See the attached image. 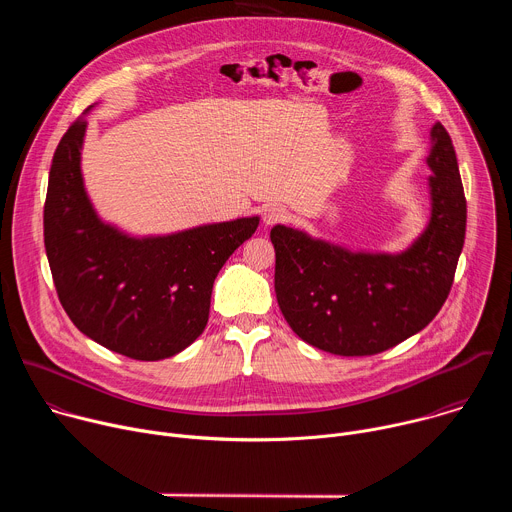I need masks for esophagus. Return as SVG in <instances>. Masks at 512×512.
<instances>
[{"instance_id": "esophagus-1", "label": "esophagus", "mask_w": 512, "mask_h": 512, "mask_svg": "<svg viewBox=\"0 0 512 512\" xmlns=\"http://www.w3.org/2000/svg\"><path fill=\"white\" fill-rule=\"evenodd\" d=\"M285 218H287V210H285L281 204H271V206H267V208L263 210V223H265L267 227L277 225V223H283Z\"/></svg>"}]
</instances>
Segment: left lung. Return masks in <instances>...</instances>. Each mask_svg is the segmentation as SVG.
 I'll return each instance as SVG.
<instances>
[{
    "mask_svg": "<svg viewBox=\"0 0 512 512\" xmlns=\"http://www.w3.org/2000/svg\"><path fill=\"white\" fill-rule=\"evenodd\" d=\"M431 218L399 255L350 253L289 227H273L275 296L304 342L369 356L423 330L442 310L466 237V196L450 133L431 127Z\"/></svg>",
    "mask_w": 512,
    "mask_h": 512,
    "instance_id": "left-lung-1",
    "label": "left lung"
}]
</instances>
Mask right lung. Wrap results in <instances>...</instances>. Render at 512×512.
Segmentation results:
<instances>
[{"mask_svg": "<svg viewBox=\"0 0 512 512\" xmlns=\"http://www.w3.org/2000/svg\"><path fill=\"white\" fill-rule=\"evenodd\" d=\"M87 119L62 135L44 202V245L58 300L83 334L135 360H160L204 330L212 283L259 218L131 239L103 225L83 186Z\"/></svg>", "mask_w": 512, "mask_h": 512, "instance_id": "obj_1", "label": "right lung"}]
</instances>
